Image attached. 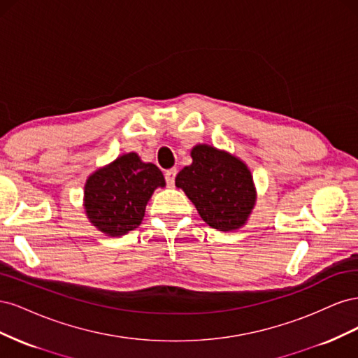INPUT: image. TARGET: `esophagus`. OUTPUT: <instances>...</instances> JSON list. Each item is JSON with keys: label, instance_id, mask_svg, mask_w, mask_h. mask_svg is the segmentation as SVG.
<instances>
[{"label": "esophagus", "instance_id": "1", "mask_svg": "<svg viewBox=\"0 0 358 358\" xmlns=\"http://www.w3.org/2000/svg\"><path fill=\"white\" fill-rule=\"evenodd\" d=\"M176 173H178V170L176 169H170V170H167L166 171V182H167V185L169 187H173L175 185V178H176Z\"/></svg>", "mask_w": 358, "mask_h": 358}]
</instances>
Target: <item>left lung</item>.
I'll use <instances>...</instances> for the list:
<instances>
[{
    "label": "left lung",
    "instance_id": "8db88e82",
    "mask_svg": "<svg viewBox=\"0 0 358 358\" xmlns=\"http://www.w3.org/2000/svg\"><path fill=\"white\" fill-rule=\"evenodd\" d=\"M191 158L192 164L178 173L176 187L183 189L212 229H241L257 200L251 170L242 159L209 145L194 146Z\"/></svg>",
    "mask_w": 358,
    "mask_h": 358
}]
</instances>
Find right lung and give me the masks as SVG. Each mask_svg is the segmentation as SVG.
<instances>
[{"label":"right lung","instance_id":"obj_1","mask_svg":"<svg viewBox=\"0 0 358 358\" xmlns=\"http://www.w3.org/2000/svg\"><path fill=\"white\" fill-rule=\"evenodd\" d=\"M164 176L136 152L117 157L88 178L83 206L90 222L110 237L127 234L142 224L146 204Z\"/></svg>","mask_w":358,"mask_h":358}]
</instances>
